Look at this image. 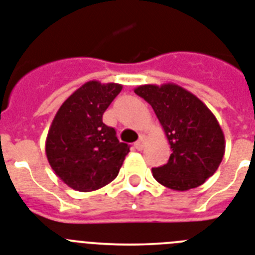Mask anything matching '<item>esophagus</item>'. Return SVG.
<instances>
[{"mask_svg":"<svg viewBox=\"0 0 255 255\" xmlns=\"http://www.w3.org/2000/svg\"><path fill=\"white\" fill-rule=\"evenodd\" d=\"M145 134H141L137 141L134 142V148L137 149V150H141L144 148V145H145Z\"/></svg>","mask_w":255,"mask_h":255,"instance_id":"obj_1","label":"esophagus"}]
</instances>
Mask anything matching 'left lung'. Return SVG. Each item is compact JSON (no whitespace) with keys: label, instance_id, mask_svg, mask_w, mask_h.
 I'll return each instance as SVG.
<instances>
[{"label":"left lung","instance_id":"left-lung-1","mask_svg":"<svg viewBox=\"0 0 255 255\" xmlns=\"http://www.w3.org/2000/svg\"><path fill=\"white\" fill-rule=\"evenodd\" d=\"M134 93L152 106L166 134L170 158L153 167L158 183L187 191L214 175L225 153V137L212 111L196 95L175 84L141 85Z\"/></svg>","mask_w":255,"mask_h":255}]
</instances>
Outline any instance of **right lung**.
Here are the masks:
<instances>
[{"label":"right lung","instance_id":"obj_1","mask_svg":"<svg viewBox=\"0 0 255 255\" xmlns=\"http://www.w3.org/2000/svg\"><path fill=\"white\" fill-rule=\"evenodd\" d=\"M121 84L89 81L60 106L45 140L55 174L76 191L89 192L117 178L129 146L102 122L103 113L122 92Z\"/></svg>","mask_w":255,"mask_h":255}]
</instances>
